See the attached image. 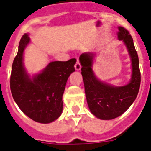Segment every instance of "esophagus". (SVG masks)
Segmentation results:
<instances>
[{
	"instance_id": "esophagus-1",
	"label": "esophagus",
	"mask_w": 151,
	"mask_h": 151,
	"mask_svg": "<svg viewBox=\"0 0 151 151\" xmlns=\"http://www.w3.org/2000/svg\"><path fill=\"white\" fill-rule=\"evenodd\" d=\"M75 69L76 70H80L81 69V64H80L79 62V60H77V63H76L75 64Z\"/></svg>"
}]
</instances>
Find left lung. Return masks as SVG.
<instances>
[{
	"label": "left lung",
	"mask_w": 151,
	"mask_h": 151,
	"mask_svg": "<svg viewBox=\"0 0 151 151\" xmlns=\"http://www.w3.org/2000/svg\"><path fill=\"white\" fill-rule=\"evenodd\" d=\"M116 35L126 46L131 60L132 73L126 85H111L96 77L92 68L94 53H83L79 58L88 107L96 117L101 120H112L123 114L135 101L140 89L139 59L132 37L123 27H118Z\"/></svg>",
	"instance_id": "obj_1"
}]
</instances>
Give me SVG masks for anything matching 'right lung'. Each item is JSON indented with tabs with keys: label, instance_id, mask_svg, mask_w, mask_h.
<instances>
[{
	"label": "right lung",
	"instance_id": "obj_1",
	"mask_svg": "<svg viewBox=\"0 0 151 151\" xmlns=\"http://www.w3.org/2000/svg\"><path fill=\"white\" fill-rule=\"evenodd\" d=\"M30 42L28 34L23 35L11 69L10 87L19 108L33 121L49 124L56 121L63 111L62 97L76 59L50 62L38 73L30 76L24 65V52Z\"/></svg>",
	"mask_w": 151,
	"mask_h": 151
}]
</instances>
